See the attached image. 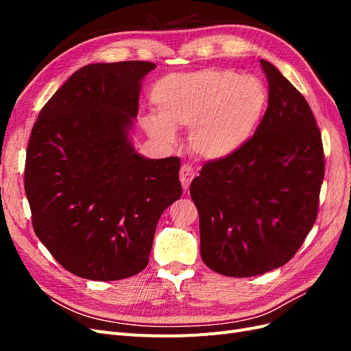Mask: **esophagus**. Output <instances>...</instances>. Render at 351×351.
<instances>
[{"label": "esophagus", "instance_id": "obj_1", "mask_svg": "<svg viewBox=\"0 0 351 351\" xmlns=\"http://www.w3.org/2000/svg\"><path fill=\"white\" fill-rule=\"evenodd\" d=\"M195 178V169L184 164L180 168V182H182V186L184 190H187L190 187V183H192V180Z\"/></svg>", "mask_w": 351, "mask_h": 351}]
</instances>
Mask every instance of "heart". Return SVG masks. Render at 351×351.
Wrapping results in <instances>:
<instances>
[{
  "instance_id": "obj_1",
  "label": "heart",
  "mask_w": 351,
  "mask_h": 351,
  "mask_svg": "<svg viewBox=\"0 0 351 351\" xmlns=\"http://www.w3.org/2000/svg\"><path fill=\"white\" fill-rule=\"evenodd\" d=\"M151 99L158 115L143 117L147 134L171 143L176 129L190 127V151L218 161L234 155L250 139L267 105V89L253 76L212 69L161 79Z\"/></svg>"
}]
</instances>
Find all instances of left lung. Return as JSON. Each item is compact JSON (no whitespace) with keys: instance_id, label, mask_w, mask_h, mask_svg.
Listing matches in <instances>:
<instances>
[{"instance_id":"obj_1","label":"left lung","mask_w":351,"mask_h":351,"mask_svg":"<svg viewBox=\"0 0 351 351\" xmlns=\"http://www.w3.org/2000/svg\"><path fill=\"white\" fill-rule=\"evenodd\" d=\"M268 108L240 151L209 161L190 184L200 256L227 277H254L289 262L312 230L325 174L309 104L271 62Z\"/></svg>"}]
</instances>
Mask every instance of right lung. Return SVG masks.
<instances>
[{
  "mask_svg": "<svg viewBox=\"0 0 351 351\" xmlns=\"http://www.w3.org/2000/svg\"><path fill=\"white\" fill-rule=\"evenodd\" d=\"M149 61L97 62L52 95L32 129L25 190L38 239L71 274L133 277L162 212L182 196L180 158L137 154L130 130Z\"/></svg>",
  "mask_w": 351,
  "mask_h": 351,
  "instance_id": "right-lung-1",
  "label": "right lung"
}]
</instances>
